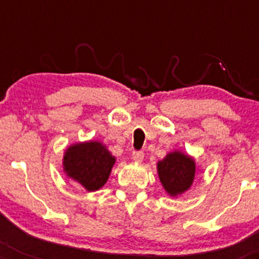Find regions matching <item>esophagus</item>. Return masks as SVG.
Here are the masks:
<instances>
[{
  "instance_id": "1",
  "label": "esophagus",
  "mask_w": 259,
  "mask_h": 259,
  "mask_svg": "<svg viewBox=\"0 0 259 259\" xmlns=\"http://www.w3.org/2000/svg\"><path fill=\"white\" fill-rule=\"evenodd\" d=\"M132 159L134 161H137V163H142L144 160V153L143 151H133Z\"/></svg>"
}]
</instances>
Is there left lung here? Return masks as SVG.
I'll return each mask as SVG.
<instances>
[{
  "label": "left lung",
  "instance_id": "left-lung-1",
  "mask_svg": "<svg viewBox=\"0 0 259 259\" xmlns=\"http://www.w3.org/2000/svg\"><path fill=\"white\" fill-rule=\"evenodd\" d=\"M159 180L171 198H178L190 189L199 171L195 159L180 150H173L156 164Z\"/></svg>",
  "mask_w": 259,
  "mask_h": 259
}]
</instances>
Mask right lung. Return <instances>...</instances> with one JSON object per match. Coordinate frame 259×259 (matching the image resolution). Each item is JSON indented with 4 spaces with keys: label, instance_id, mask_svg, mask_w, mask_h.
Returning a JSON list of instances; mask_svg holds the SVG:
<instances>
[{
    "label": "right lung",
    "instance_id": "1",
    "mask_svg": "<svg viewBox=\"0 0 259 259\" xmlns=\"http://www.w3.org/2000/svg\"><path fill=\"white\" fill-rule=\"evenodd\" d=\"M116 158L99 140L71 144L65 149L62 169L86 192H96L105 185Z\"/></svg>",
    "mask_w": 259,
    "mask_h": 259
}]
</instances>
